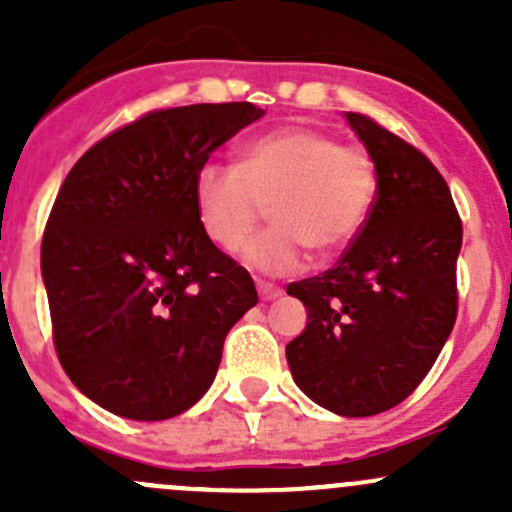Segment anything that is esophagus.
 Returning a JSON list of instances; mask_svg holds the SVG:
<instances>
[{
    "label": "esophagus",
    "instance_id": "34e87169",
    "mask_svg": "<svg viewBox=\"0 0 512 512\" xmlns=\"http://www.w3.org/2000/svg\"><path fill=\"white\" fill-rule=\"evenodd\" d=\"M257 292H260V299H265V302H270V299L280 297L282 289L277 287V285H272V282L257 280Z\"/></svg>",
    "mask_w": 512,
    "mask_h": 512
}]
</instances>
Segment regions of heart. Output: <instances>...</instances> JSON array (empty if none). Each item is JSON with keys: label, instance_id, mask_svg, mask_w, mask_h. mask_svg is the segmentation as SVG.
Returning <instances> with one entry per match:
<instances>
[{"label": "heart", "instance_id": "1", "mask_svg": "<svg viewBox=\"0 0 512 512\" xmlns=\"http://www.w3.org/2000/svg\"><path fill=\"white\" fill-rule=\"evenodd\" d=\"M379 190L376 160L364 146H342L317 128H280L245 143L235 168L203 165L195 210L205 235L240 250L270 210V227L247 242L242 260L265 275H289L314 257H334L361 232Z\"/></svg>", "mask_w": 512, "mask_h": 512}]
</instances>
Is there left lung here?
Listing matches in <instances>:
<instances>
[{
  "mask_svg": "<svg viewBox=\"0 0 512 512\" xmlns=\"http://www.w3.org/2000/svg\"><path fill=\"white\" fill-rule=\"evenodd\" d=\"M347 121L376 160V203L332 270L287 285L307 307L287 364L314 404L356 418L401 404L441 354L458 314L463 225L418 148L364 113Z\"/></svg>",
  "mask_w": 512,
  "mask_h": 512,
  "instance_id": "1",
  "label": "left lung"
}]
</instances>
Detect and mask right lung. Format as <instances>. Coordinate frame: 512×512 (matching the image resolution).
Returning a JSON list of instances; mask_svg holds the SVG:
<instances>
[{"instance_id":"right-lung-1","label":"right lung","mask_w":512,"mask_h":512,"mask_svg":"<svg viewBox=\"0 0 512 512\" xmlns=\"http://www.w3.org/2000/svg\"><path fill=\"white\" fill-rule=\"evenodd\" d=\"M262 116L247 101L151 111L66 175L41 277L61 366L101 409L133 421L188 411L257 304L250 272L205 235L193 188L210 153Z\"/></svg>"}]
</instances>
